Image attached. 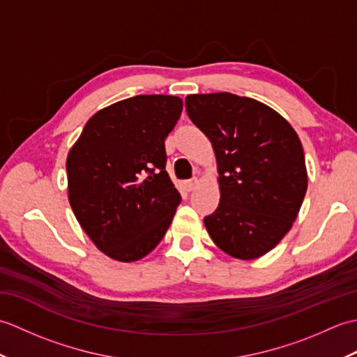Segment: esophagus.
Wrapping results in <instances>:
<instances>
[{
  "label": "esophagus",
  "mask_w": 357,
  "mask_h": 357,
  "mask_svg": "<svg viewBox=\"0 0 357 357\" xmlns=\"http://www.w3.org/2000/svg\"><path fill=\"white\" fill-rule=\"evenodd\" d=\"M198 184H199V178H198V176H195V178H192L190 181H187L185 187H187V190H188V192H192V190H195L196 187H198Z\"/></svg>",
  "instance_id": "1"
}]
</instances>
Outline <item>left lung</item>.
Instances as JSON below:
<instances>
[{"label":"left lung","instance_id":"1","mask_svg":"<svg viewBox=\"0 0 357 357\" xmlns=\"http://www.w3.org/2000/svg\"><path fill=\"white\" fill-rule=\"evenodd\" d=\"M185 109L216 156L221 199L204 219L210 238L236 259L264 256L290 231L307 192L298 133L267 104L229 92L188 95Z\"/></svg>","mask_w":357,"mask_h":357}]
</instances>
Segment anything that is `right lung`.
<instances>
[{
  "label": "right lung",
  "mask_w": 357,
  "mask_h": 357,
  "mask_svg": "<svg viewBox=\"0 0 357 357\" xmlns=\"http://www.w3.org/2000/svg\"><path fill=\"white\" fill-rule=\"evenodd\" d=\"M181 112L179 96L127 98L98 110L69 150L70 207L112 259H142L172 224L181 195L165 172L164 141Z\"/></svg>",
  "instance_id": "right-lung-1"
}]
</instances>
